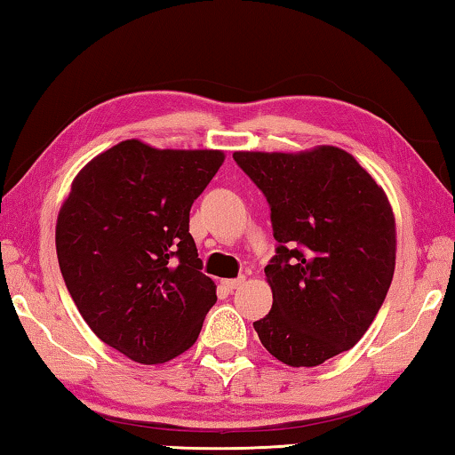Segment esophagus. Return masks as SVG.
Wrapping results in <instances>:
<instances>
[{"label":"esophagus","mask_w":455,"mask_h":455,"mask_svg":"<svg viewBox=\"0 0 455 455\" xmlns=\"http://www.w3.org/2000/svg\"><path fill=\"white\" fill-rule=\"evenodd\" d=\"M220 284L228 291H235V289L241 287V284H244V276H238V279H225Z\"/></svg>","instance_id":"34e87169"}]
</instances>
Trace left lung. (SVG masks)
<instances>
[{"mask_svg":"<svg viewBox=\"0 0 455 455\" xmlns=\"http://www.w3.org/2000/svg\"><path fill=\"white\" fill-rule=\"evenodd\" d=\"M233 158L265 192L279 241L265 267L273 307L252 327L283 363H325L365 335L389 291L397 249L389 198L337 146Z\"/></svg>","mask_w":455,"mask_h":455,"instance_id":"1","label":"left lung"}]
</instances>
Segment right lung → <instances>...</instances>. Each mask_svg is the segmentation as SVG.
Instances as JSON below:
<instances>
[{
  "mask_svg": "<svg viewBox=\"0 0 455 455\" xmlns=\"http://www.w3.org/2000/svg\"><path fill=\"white\" fill-rule=\"evenodd\" d=\"M222 163V150L130 138L92 158L60 206L66 287L90 329L136 363H166L190 349L217 301L188 217Z\"/></svg>",
  "mask_w": 455,
  "mask_h": 455,
  "instance_id": "1",
  "label": "right lung"
}]
</instances>
